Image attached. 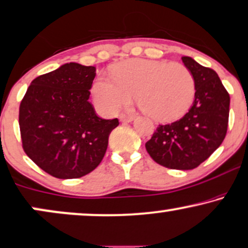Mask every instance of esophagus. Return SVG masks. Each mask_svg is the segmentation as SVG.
Here are the masks:
<instances>
[{
	"mask_svg": "<svg viewBox=\"0 0 248 248\" xmlns=\"http://www.w3.org/2000/svg\"><path fill=\"white\" fill-rule=\"evenodd\" d=\"M134 120L133 115H127V114H121L120 115V121L121 122H131Z\"/></svg>",
	"mask_w": 248,
	"mask_h": 248,
	"instance_id": "1",
	"label": "esophagus"
}]
</instances>
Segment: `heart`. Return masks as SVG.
<instances>
[{"label":"heart","instance_id":"heart-1","mask_svg":"<svg viewBox=\"0 0 248 248\" xmlns=\"http://www.w3.org/2000/svg\"><path fill=\"white\" fill-rule=\"evenodd\" d=\"M112 78L99 75L92 86L96 108L111 115L134 95L144 112L160 122L181 118L192 104L194 78L180 62L134 58L114 66Z\"/></svg>","mask_w":248,"mask_h":248}]
</instances>
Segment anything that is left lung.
<instances>
[{
	"mask_svg": "<svg viewBox=\"0 0 248 248\" xmlns=\"http://www.w3.org/2000/svg\"><path fill=\"white\" fill-rule=\"evenodd\" d=\"M182 61L194 78L193 104L180 120L159 124L145 147L156 164L189 170L208 159L223 142L230 96L214 70L186 56Z\"/></svg>",
	"mask_w": 248,
	"mask_h": 248,
	"instance_id": "left-lung-1",
	"label": "left lung"
}]
</instances>
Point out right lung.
<instances>
[{
  "mask_svg": "<svg viewBox=\"0 0 248 248\" xmlns=\"http://www.w3.org/2000/svg\"><path fill=\"white\" fill-rule=\"evenodd\" d=\"M96 67L67 62L40 75L19 108L21 143L33 162L51 176L79 178L101 164L118 119L96 114L88 99Z\"/></svg>",
  "mask_w": 248,
  "mask_h": 248,
  "instance_id": "add662e5",
  "label": "right lung"
}]
</instances>
